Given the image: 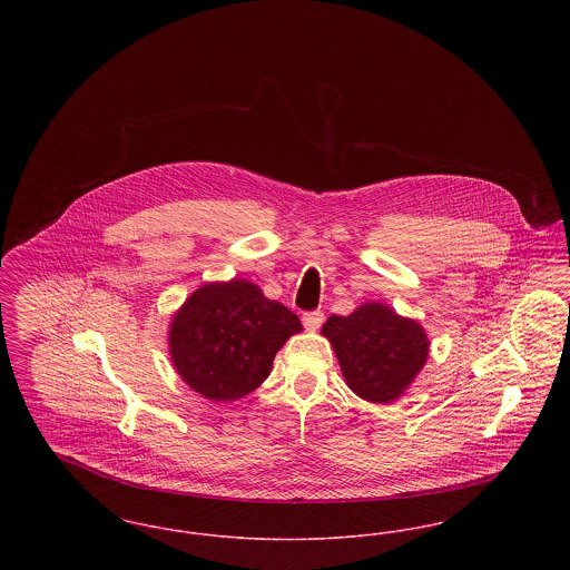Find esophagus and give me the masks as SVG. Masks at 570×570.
I'll use <instances>...</instances> for the list:
<instances>
[{"label":"esophagus","instance_id":"1","mask_svg":"<svg viewBox=\"0 0 570 570\" xmlns=\"http://www.w3.org/2000/svg\"><path fill=\"white\" fill-rule=\"evenodd\" d=\"M323 323H325V312H321V309H314V312H305V314H303V326H305L307 331H316V328H321Z\"/></svg>","mask_w":570,"mask_h":570}]
</instances>
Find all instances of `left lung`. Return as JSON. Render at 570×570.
<instances>
[{"label":"left lung","instance_id":"1","mask_svg":"<svg viewBox=\"0 0 570 570\" xmlns=\"http://www.w3.org/2000/svg\"><path fill=\"white\" fill-rule=\"evenodd\" d=\"M323 333L335 348L348 386L376 404L397 400L430 353L423 326L382 303H365L351 316H331Z\"/></svg>","mask_w":570,"mask_h":570}]
</instances>
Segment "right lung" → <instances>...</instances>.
<instances>
[{
    "mask_svg": "<svg viewBox=\"0 0 570 570\" xmlns=\"http://www.w3.org/2000/svg\"><path fill=\"white\" fill-rule=\"evenodd\" d=\"M301 331L286 305L247 279L207 284L191 293L170 325V356L179 376L214 402L252 393L272 372L275 353Z\"/></svg>",
    "mask_w": 570,
    "mask_h": 570,
    "instance_id": "add662e5",
    "label": "right lung"
}]
</instances>
